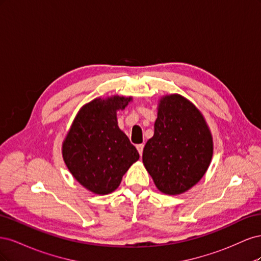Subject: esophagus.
I'll return each mask as SVG.
<instances>
[{
  "instance_id": "1",
  "label": "esophagus",
  "mask_w": 261,
  "mask_h": 261,
  "mask_svg": "<svg viewBox=\"0 0 261 261\" xmlns=\"http://www.w3.org/2000/svg\"><path fill=\"white\" fill-rule=\"evenodd\" d=\"M136 148H137V150H138V152H139V154L141 155L143 154V150H144V145L143 144H139V145H137L136 146Z\"/></svg>"
}]
</instances>
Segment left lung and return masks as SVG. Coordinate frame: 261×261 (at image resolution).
<instances>
[{"instance_id":"8db88e82","label":"left lung","mask_w":261,"mask_h":261,"mask_svg":"<svg viewBox=\"0 0 261 261\" xmlns=\"http://www.w3.org/2000/svg\"><path fill=\"white\" fill-rule=\"evenodd\" d=\"M212 153L211 133L199 110L179 94L162 97L154 134L143 152L156 188L167 195L185 193L207 172Z\"/></svg>"}]
</instances>
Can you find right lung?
<instances>
[{"label": "right lung", "mask_w": 261, "mask_h": 261, "mask_svg": "<svg viewBox=\"0 0 261 261\" xmlns=\"http://www.w3.org/2000/svg\"><path fill=\"white\" fill-rule=\"evenodd\" d=\"M129 101L132 97L113 96L85 105L63 141L67 169L78 183L94 194L114 192L139 159L137 149L117 126L116 111L124 110Z\"/></svg>", "instance_id": "1"}]
</instances>
